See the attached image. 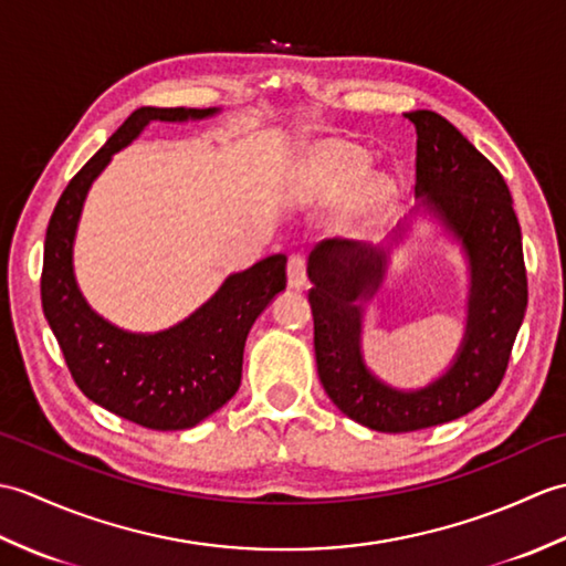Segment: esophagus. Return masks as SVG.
<instances>
[{
	"label": "esophagus",
	"mask_w": 566,
	"mask_h": 566,
	"mask_svg": "<svg viewBox=\"0 0 566 566\" xmlns=\"http://www.w3.org/2000/svg\"><path fill=\"white\" fill-rule=\"evenodd\" d=\"M286 282L292 290H302L306 284V260L302 255H292L286 262Z\"/></svg>",
	"instance_id": "esophagus-1"
}]
</instances>
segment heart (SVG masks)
Instances as JSON below:
<instances>
[{"mask_svg":"<svg viewBox=\"0 0 566 566\" xmlns=\"http://www.w3.org/2000/svg\"><path fill=\"white\" fill-rule=\"evenodd\" d=\"M367 170L369 155L363 148L350 146V143H326V146L318 148L314 165H311L306 191L316 201H338L363 181L364 185L357 189L355 216L369 221L391 201L396 187L394 179L381 172L366 178L364 175Z\"/></svg>","mask_w":566,"mask_h":566,"instance_id":"obj_1","label":"heart"}]
</instances>
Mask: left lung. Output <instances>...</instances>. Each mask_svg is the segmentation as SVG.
<instances>
[{
    "label": "left lung",
    "mask_w": 566,
    "mask_h": 566,
    "mask_svg": "<svg viewBox=\"0 0 566 566\" xmlns=\"http://www.w3.org/2000/svg\"><path fill=\"white\" fill-rule=\"evenodd\" d=\"M406 118L418 136L413 211L381 245L323 240L306 268L318 379L347 418L379 432L448 423L491 399L527 306L521 226L501 172L440 114L418 109ZM418 214H428L463 250L468 316L451 367L426 388L396 390L364 363V304L380 289L392 248Z\"/></svg>",
    "instance_id": "left-lung-1"
}]
</instances>
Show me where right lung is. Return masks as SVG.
<instances>
[{
  "mask_svg": "<svg viewBox=\"0 0 566 566\" xmlns=\"http://www.w3.org/2000/svg\"><path fill=\"white\" fill-rule=\"evenodd\" d=\"M219 112L140 106L70 179L45 233L41 302L72 379L90 401L150 430L195 428L233 399L252 323L286 290V258L272 255L228 274L175 326L136 333L99 316L82 296L72 262L75 235L92 182L148 124L201 122Z\"/></svg>",
  "mask_w": 566,
  "mask_h": 566,
  "instance_id": "right-lung-1",
  "label": "right lung"
}]
</instances>
